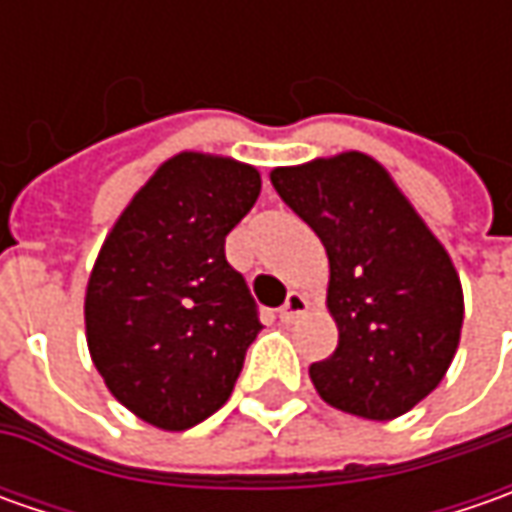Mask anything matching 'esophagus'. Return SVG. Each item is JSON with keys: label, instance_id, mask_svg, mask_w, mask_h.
Returning a JSON list of instances; mask_svg holds the SVG:
<instances>
[{"label": "esophagus", "instance_id": "1", "mask_svg": "<svg viewBox=\"0 0 512 512\" xmlns=\"http://www.w3.org/2000/svg\"><path fill=\"white\" fill-rule=\"evenodd\" d=\"M305 310H307L305 296H302V293H296V290H290V293H287L285 305L279 307V319H282L285 325H290V322H296Z\"/></svg>", "mask_w": 512, "mask_h": 512}]
</instances>
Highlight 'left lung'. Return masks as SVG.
<instances>
[{
	"label": "left lung",
	"instance_id": "1",
	"mask_svg": "<svg viewBox=\"0 0 512 512\" xmlns=\"http://www.w3.org/2000/svg\"><path fill=\"white\" fill-rule=\"evenodd\" d=\"M330 259L333 356L310 364L327 404L387 422L436 390L462 333V282L447 250L364 153L270 173Z\"/></svg>",
	"mask_w": 512,
	"mask_h": 512
}]
</instances>
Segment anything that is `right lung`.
I'll use <instances>...</instances> for the list:
<instances>
[{
    "label": "right lung",
    "mask_w": 512,
    "mask_h": 512,
    "mask_svg": "<svg viewBox=\"0 0 512 512\" xmlns=\"http://www.w3.org/2000/svg\"><path fill=\"white\" fill-rule=\"evenodd\" d=\"M259 190L250 165L179 153L102 245L85 296L90 356L110 393L148 424L187 430L233 393L262 322L225 239Z\"/></svg>",
    "instance_id": "obj_1"
}]
</instances>
